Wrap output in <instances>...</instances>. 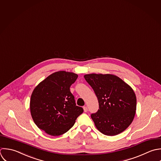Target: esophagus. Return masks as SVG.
<instances>
[{
	"label": "esophagus",
	"instance_id": "obj_1",
	"mask_svg": "<svg viewBox=\"0 0 161 161\" xmlns=\"http://www.w3.org/2000/svg\"><path fill=\"white\" fill-rule=\"evenodd\" d=\"M83 110H84V112H88V108H87V107L84 106V107H83Z\"/></svg>",
	"mask_w": 161,
	"mask_h": 161
}]
</instances>
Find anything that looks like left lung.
I'll use <instances>...</instances> for the list:
<instances>
[{"label":"left lung","instance_id":"left-lung-1","mask_svg":"<svg viewBox=\"0 0 161 161\" xmlns=\"http://www.w3.org/2000/svg\"><path fill=\"white\" fill-rule=\"evenodd\" d=\"M84 78L98 98L99 109L91 114L97 129L109 136L124 132L136 114L137 100L132 88L113 75L89 74Z\"/></svg>","mask_w":161,"mask_h":161}]
</instances>
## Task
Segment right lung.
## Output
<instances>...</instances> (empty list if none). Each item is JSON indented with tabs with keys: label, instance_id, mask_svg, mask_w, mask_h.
<instances>
[{
	"label": "right lung",
	"instance_id": "add662e5",
	"mask_svg": "<svg viewBox=\"0 0 161 161\" xmlns=\"http://www.w3.org/2000/svg\"><path fill=\"white\" fill-rule=\"evenodd\" d=\"M78 75L64 71L54 73L34 90L30 101L32 118L39 129L53 136L68 132L83 112L76 106L70 86Z\"/></svg>",
	"mask_w": 161,
	"mask_h": 161
}]
</instances>
